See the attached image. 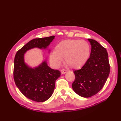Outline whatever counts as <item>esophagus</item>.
Masks as SVG:
<instances>
[{
	"label": "esophagus",
	"mask_w": 121,
	"mask_h": 121,
	"mask_svg": "<svg viewBox=\"0 0 121 121\" xmlns=\"http://www.w3.org/2000/svg\"><path fill=\"white\" fill-rule=\"evenodd\" d=\"M66 70H65V69H62V70H61V73L62 74H65V73H66Z\"/></svg>",
	"instance_id": "obj_1"
}]
</instances>
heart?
I'll return each instance as SVG.
<instances>
[{"label":"heart","instance_id":"obj_1","mask_svg":"<svg viewBox=\"0 0 121 121\" xmlns=\"http://www.w3.org/2000/svg\"><path fill=\"white\" fill-rule=\"evenodd\" d=\"M91 46L85 40L68 39L63 40L56 46L50 61L58 66L65 59V63L68 67L78 69L85 65L91 54Z\"/></svg>","mask_w":121,"mask_h":121}]
</instances>
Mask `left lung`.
<instances>
[{
  "mask_svg": "<svg viewBox=\"0 0 121 121\" xmlns=\"http://www.w3.org/2000/svg\"><path fill=\"white\" fill-rule=\"evenodd\" d=\"M88 39L91 47L90 57L81 69L74 71L75 78L72 85L77 94L85 98L94 96L102 88L110 70L106 49L95 40Z\"/></svg>",
  "mask_w": 121,
  "mask_h": 121,
  "instance_id": "1",
  "label": "left lung"
}]
</instances>
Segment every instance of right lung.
<instances>
[{
    "label": "right lung",
    "mask_w": 121,
    "mask_h": 121,
    "mask_svg": "<svg viewBox=\"0 0 121 121\" xmlns=\"http://www.w3.org/2000/svg\"><path fill=\"white\" fill-rule=\"evenodd\" d=\"M54 38V36L35 38L18 50L15 56L13 78L15 85L24 96L33 101L43 102L49 98L60 72L51 69L45 61L38 67L30 68L24 63V55L33 48H46Z\"/></svg>",
    "instance_id": "obj_1"
}]
</instances>
